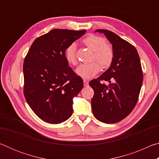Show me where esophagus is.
<instances>
[{
	"label": "esophagus",
	"instance_id": "34e87169",
	"mask_svg": "<svg viewBox=\"0 0 159 159\" xmlns=\"http://www.w3.org/2000/svg\"><path fill=\"white\" fill-rule=\"evenodd\" d=\"M83 83H84V86H85V87H86V86L88 85V81L87 80H83Z\"/></svg>",
	"mask_w": 159,
	"mask_h": 159
}]
</instances>
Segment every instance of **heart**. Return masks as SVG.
<instances>
[{
    "instance_id": "heart-1",
    "label": "heart",
    "mask_w": 159,
    "mask_h": 159,
    "mask_svg": "<svg viewBox=\"0 0 159 159\" xmlns=\"http://www.w3.org/2000/svg\"><path fill=\"white\" fill-rule=\"evenodd\" d=\"M83 43L90 50L94 51L93 59L98 60L102 67L107 68L112 63L114 57V49L111 45L105 43L103 38L96 35H90L83 39ZM76 45L75 43L70 44L65 50V58L67 62L72 65L76 64ZM100 70L98 62L93 61L90 63L81 64L77 67L76 74L78 76L83 79H90L95 76Z\"/></svg>"
}]
</instances>
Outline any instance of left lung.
Here are the masks:
<instances>
[{"instance_id":"8db88e82","label":"left lung","mask_w":159,"mask_h":159,"mask_svg":"<svg viewBox=\"0 0 159 159\" xmlns=\"http://www.w3.org/2000/svg\"><path fill=\"white\" fill-rule=\"evenodd\" d=\"M95 32L104 34L112 45L114 57L109 68L89 83L94 90L92 110L99 121L115 123L130 114L138 100L143 80L141 62L135 48L114 32L106 29Z\"/></svg>"}]
</instances>
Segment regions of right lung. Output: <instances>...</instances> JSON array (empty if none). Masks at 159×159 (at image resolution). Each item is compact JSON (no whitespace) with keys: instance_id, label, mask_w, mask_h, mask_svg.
<instances>
[{"instance_id":"obj_1","label":"right lung","mask_w":159,"mask_h":159,"mask_svg":"<svg viewBox=\"0 0 159 159\" xmlns=\"http://www.w3.org/2000/svg\"><path fill=\"white\" fill-rule=\"evenodd\" d=\"M85 30L55 29L35 40L24 61V94L33 111L44 121L57 124L73 114V99L83 87L69 66L65 50Z\"/></svg>"}]
</instances>
